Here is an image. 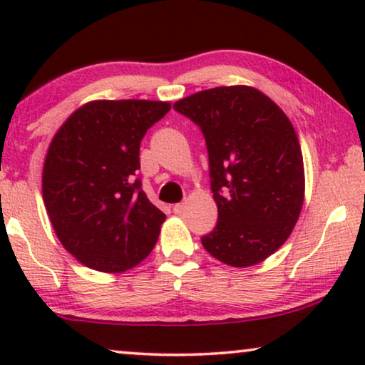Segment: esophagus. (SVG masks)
<instances>
[{"mask_svg": "<svg viewBox=\"0 0 365 365\" xmlns=\"http://www.w3.org/2000/svg\"><path fill=\"white\" fill-rule=\"evenodd\" d=\"M184 207H186V204H184V202H179V204H174V212H176V214H181L182 211H184Z\"/></svg>", "mask_w": 365, "mask_h": 365, "instance_id": "1", "label": "esophagus"}]
</instances>
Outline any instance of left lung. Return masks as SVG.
I'll return each mask as SVG.
<instances>
[{"instance_id": "1", "label": "left lung", "mask_w": 365, "mask_h": 365, "mask_svg": "<svg viewBox=\"0 0 365 365\" xmlns=\"http://www.w3.org/2000/svg\"><path fill=\"white\" fill-rule=\"evenodd\" d=\"M201 128L217 224L201 239L227 266L249 267L277 251L304 202V161L286 113L251 86H219L174 103Z\"/></svg>"}]
</instances>
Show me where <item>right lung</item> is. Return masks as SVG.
Wrapping results in <instances>:
<instances>
[{"instance_id": "1", "label": "right lung", "mask_w": 365, "mask_h": 365, "mask_svg": "<svg viewBox=\"0 0 365 365\" xmlns=\"http://www.w3.org/2000/svg\"><path fill=\"white\" fill-rule=\"evenodd\" d=\"M171 103L98 99L54 134L43 166V201L73 257L99 272H124L149 256L166 214L136 179L139 144Z\"/></svg>"}]
</instances>
